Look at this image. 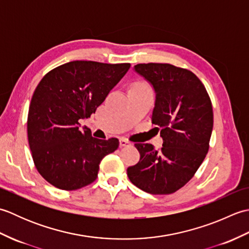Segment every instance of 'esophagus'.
Here are the masks:
<instances>
[{
	"label": "esophagus",
	"instance_id": "esophagus-1",
	"mask_svg": "<svg viewBox=\"0 0 249 249\" xmlns=\"http://www.w3.org/2000/svg\"><path fill=\"white\" fill-rule=\"evenodd\" d=\"M131 142L127 139L125 138H121L120 139V146H127V145H130Z\"/></svg>",
	"mask_w": 249,
	"mask_h": 249
}]
</instances>
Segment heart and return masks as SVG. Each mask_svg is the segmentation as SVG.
Segmentation results:
<instances>
[{
    "mask_svg": "<svg viewBox=\"0 0 249 249\" xmlns=\"http://www.w3.org/2000/svg\"><path fill=\"white\" fill-rule=\"evenodd\" d=\"M135 86H138V87H146L145 84H143V83H136Z\"/></svg>",
    "mask_w": 249,
    "mask_h": 249,
    "instance_id": "obj_1",
    "label": "heart"
}]
</instances>
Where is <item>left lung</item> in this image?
Instances as JSON below:
<instances>
[{"label": "left lung", "mask_w": 249, "mask_h": 249, "mask_svg": "<svg viewBox=\"0 0 249 249\" xmlns=\"http://www.w3.org/2000/svg\"><path fill=\"white\" fill-rule=\"evenodd\" d=\"M156 94L152 123L160 129V150L136 143L140 160L127 168L130 182L145 193L169 195L183 187L204 160L213 129V108L200 79L167 63L135 65Z\"/></svg>", "instance_id": "1"}]
</instances>
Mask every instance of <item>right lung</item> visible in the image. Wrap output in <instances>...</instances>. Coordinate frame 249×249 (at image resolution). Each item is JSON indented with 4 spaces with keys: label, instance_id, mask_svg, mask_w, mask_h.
I'll return each mask as SVG.
<instances>
[{
    "label": "right lung",
    "instance_id": "obj_1",
    "mask_svg": "<svg viewBox=\"0 0 249 249\" xmlns=\"http://www.w3.org/2000/svg\"><path fill=\"white\" fill-rule=\"evenodd\" d=\"M130 67L72 61L46 73L36 87L28 114V138L37 171L63 190L93 183L103 158L119 147V140L92 137L80 119H88Z\"/></svg>",
    "mask_w": 249,
    "mask_h": 249
}]
</instances>
